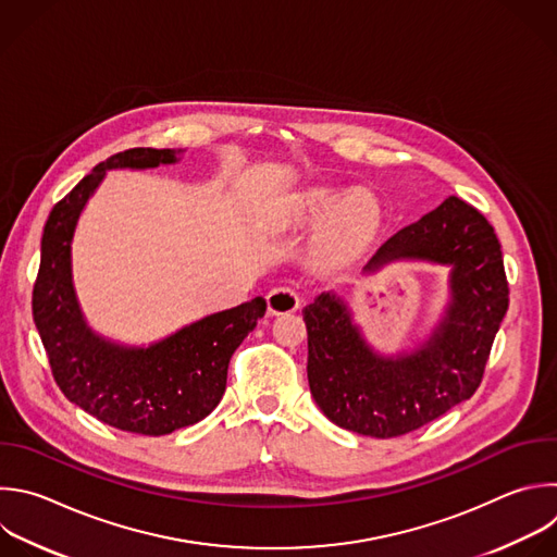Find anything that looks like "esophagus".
<instances>
[{"mask_svg": "<svg viewBox=\"0 0 557 557\" xmlns=\"http://www.w3.org/2000/svg\"><path fill=\"white\" fill-rule=\"evenodd\" d=\"M299 293L295 288L288 286H277L267 295V304H269V312L273 314H286L299 308Z\"/></svg>", "mask_w": 557, "mask_h": 557, "instance_id": "1", "label": "esophagus"}]
</instances>
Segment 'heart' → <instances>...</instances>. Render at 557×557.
Masks as SVG:
<instances>
[{
	"instance_id": "heart-1",
	"label": "heart",
	"mask_w": 557,
	"mask_h": 557,
	"mask_svg": "<svg viewBox=\"0 0 557 557\" xmlns=\"http://www.w3.org/2000/svg\"><path fill=\"white\" fill-rule=\"evenodd\" d=\"M323 216L317 249L323 258H338L372 232L379 219V206L367 193L345 197L341 188L321 185L299 195L288 210L290 223H314Z\"/></svg>"
}]
</instances>
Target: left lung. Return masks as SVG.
Returning a JSON list of instances; mask_svg holds the SVG:
<instances>
[{"label":"left lung","mask_w":557,"mask_h":557,"mask_svg":"<svg viewBox=\"0 0 557 557\" xmlns=\"http://www.w3.org/2000/svg\"><path fill=\"white\" fill-rule=\"evenodd\" d=\"M398 258L453 267L446 317L413 354L376 356L351 325L345 304L330 293L304 308L314 403L336 426L379 440L411 433L474 396L509 306L494 227L457 197L394 234L367 269Z\"/></svg>","instance_id":"1"}]
</instances>
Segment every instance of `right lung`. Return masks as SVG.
<instances>
[{"label": "right lung", "instance_id": "add662e5", "mask_svg": "<svg viewBox=\"0 0 557 557\" xmlns=\"http://www.w3.org/2000/svg\"><path fill=\"white\" fill-rule=\"evenodd\" d=\"M174 150L128 148L100 161L50 212L33 288V317L52 376L70 403L126 433L168 435L210 416L227 385V367L267 312L256 297L210 314L141 349L98 338L83 321L72 286L70 245L87 199L111 168H154Z\"/></svg>", "mask_w": 557, "mask_h": 557}]
</instances>
